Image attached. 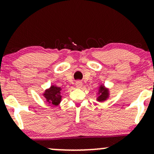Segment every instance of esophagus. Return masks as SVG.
Instances as JSON below:
<instances>
[{
  "label": "esophagus",
  "mask_w": 154,
  "mask_h": 154,
  "mask_svg": "<svg viewBox=\"0 0 154 154\" xmlns=\"http://www.w3.org/2000/svg\"><path fill=\"white\" fill-rule=\"evenodd\" d=\"M75 86H76V87H78V88H81L82 86V82L81 81H77L75 82Z\"/></svg>",
  "instance_id": "obj_1"
}]
</instances>
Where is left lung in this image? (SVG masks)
Instances as JSON below:
<instances>
[{"label": "left lung", "mask_w": 154, "mask_h": 154, "mask_svg": "<svg viewBox=\"0 0 154 154\" xmlns=\"http://www.w3.org/2000/svg\"><path fill=\"white\" fill-rule=\"evenodd\" d=\"M99 96L97 97V101H103L109 97V90L104 87V86L100 85L98 90Z\"/></svg>", "instance_id": "obj_1"}]
</instances>
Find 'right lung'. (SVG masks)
Segmentation results:
<instances>
[{
    "label": "right lung",
    "instance_id": "right-lung-1",
    "mask_svg": "<svg viewBox=\"0 0 154 154\" xmlns=\"http://www.w3.org/2000/svg\"><path fill=\"white\" fill-rule=\"evenodd\" d=\"M61 91H62V89L60 87L53 85L50 87V89L45 92L43 95L49 103H51L54 106H57L62 100Z\"/></svg>",
    "mask_w": 154,
    "mask_h": 154
}]
</instances>
